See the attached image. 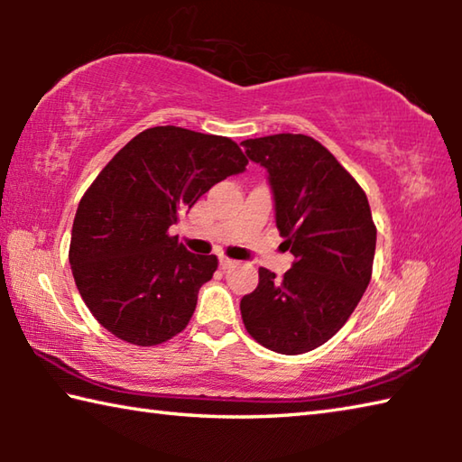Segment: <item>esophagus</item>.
<instances>
[{
    "label": "esophagus",
    "instance_id": "34e87169",
    "mask_svg": "<svg viewBox=\"0 0 462 462\" xmlns=\"http://www.w3.org/2000/svg\"><path fill=\"white\" fill-rule=\"evenodd\" d=\"M234 263H236V261L228 259V256H220V267H222V269H230Z\"/></svg>",
    "mask_w": 462,
    "mask_h": 462
}]
</instances>
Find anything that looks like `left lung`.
<instances>
[{"label":"left lung","instance_id":"8db88e82","mask_svg":"<svg viewBox=\"0 0 462 462\" xmlns=\"http://www.w3.org/2000/svg\"><path fill=\"white\" fill-rule=\"evenodd\" d=\"M242 146L269 171L277 230L295 256L281 279L259 269V287L240 301L242 322L264 348L310 353L346 324L371 281L377 228L369 199L311 136L273 134Z\"/></svg>","mask_w":462,"mask_h":462}]
</instances>
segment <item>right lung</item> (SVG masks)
Wrapping results in <instances>:
<instances>
[{
    "mask_svg": "<svg viewBox=\"0 0 462 462\" xmlns=\"http://www.w3.org/2000/svg\"><path fill=\"white\" fill-rule=\"evenodd\" d=\"M246 165L230 138L154 126L101 169L77 208L69 263L85 306L107 332L156 346L185 330L217 256L189 253L169 228Z\"/></svg>",
    "mask_w": 462,
    "mask_h": 462,
    "instance_id": "right-lung-1",
    "label": "right lung"
}]
</instances>
